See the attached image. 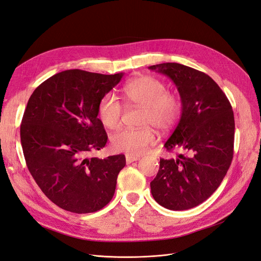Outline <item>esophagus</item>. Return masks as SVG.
Returning <instances> with one entry per match:
<instances>
[{"instance_id": "obj_1", "label": "esophagus", "mask_w": 261, "mask_h": 261, "mask_svg": "<svg viewBox=\"0 0 261 261\" xmlns=\"http://www.w3.org/2000/svg\"><path fill=\"white\" fill-rule=\"evenodd\" d=\"M139 160V156H135V155H132V154H126V163L129 164L134 161H137Z\"/></svg>"}]
</instances>
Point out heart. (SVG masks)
<instances>
[{
  "label": "heart",
  "mask_w": 261,
  "mask_h": 261,
  "mask_svg": "<svg viewBox=\"0 0 261 261\" xmlns=\"http://www.w3.org/2000/svg\"><path fill=\"white\" fill-rule=\"evenodd\" d=\"M123 97L128 105L143 108L139 128H124L111 137L114 150L137 155L153 144L152 126L159 132H168L175 125L181 113V100L177 93L167 91V85L151 76H140L126 83ZM123 107L113 93H106L99 101L98 116L107 128L120 127Z\"/></svg>",
  "instance_id": "1"
}]
</instances>
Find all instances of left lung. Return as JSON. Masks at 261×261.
<instances>
[{"mask_svg":"<svg viewBox=\"0 0 261 261\" xmlns=\"http://www.w3.org/2000/svg\"><path fill=\"white\" fill-rule=\"evenodd\" d=\"M175 84L181 100L176 128L164 144L183 153L160 159L150 183L154 200L170 210H187L207 200L233 159L234 114L230 101L210 76L178 63L149 66Z\"/></svg>","mask_w":261,"mask_h":261,"instance_id":"obj_1","label":"left lung"}]
</instances>
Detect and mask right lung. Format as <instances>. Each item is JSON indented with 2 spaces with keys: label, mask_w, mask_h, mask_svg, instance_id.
<instances>
[{
  "label": "right lung",
  "mask_w": 261,
  "mask_h": 261,
  "mask_svg": "<svg viewBox=\"0 0 261 261\" xmlns=\"http://www.w3.org/2000/svg\"><path fill=\"white\" fill-rule=\"evenodd\" d=\"M123 75L64 70L39 85L28 100L20 125L26 164L43 194L66 211L96 212L113 198L125 155L88 154L107 144L98 105Z\"/></svg>",
  "instance_id": "add662e5"
}]
</instances>
